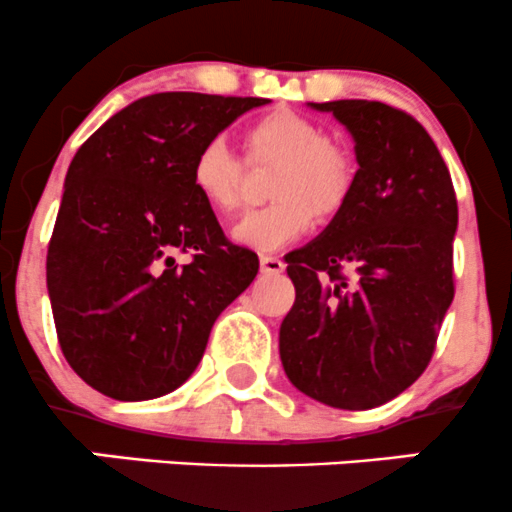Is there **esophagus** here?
Masks as SVG:
<instances>
[{"label":"esophagus","instance_id":"esophagus-1","mask_svg":"<svg viewBox=\"0 0 512 512\" xmlns=\"http://www.w3.org/2000/svg\"><path fill=\"white\" fill-rule=\"evenodd\" d=\"M260 267H262V272L265 274H282L284 272V260H279V257H274V255H262L260 257Z\"/></svg>","mask_w":512,"mask_h":512}]
</instances>
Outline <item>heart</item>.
<instances>
[{
  "mask_svg": "<svg viewBox=\"0 0 512 512\" xmlns=\"http://www.w3.org/2000/svg\"><path fill=\"white\" fill-rule=\"evenodd\" d=\"M247 157L255 164L279 161L272 174L270 206L247 211L235 223L233 238L250 250L272 252L289 245L314 223V211H341L353 188L355 166L341 144L326 139L324 127L294 110H274L245 129ZM242 161L228 142L208 139L191 161V186L208 208L225 213L238 206Z\"/></svg>",
  "mask_w": 512,
  "mask_h": 512,
  "instance_id": "obj_1",
  "label": "heart"
}]
</instances>
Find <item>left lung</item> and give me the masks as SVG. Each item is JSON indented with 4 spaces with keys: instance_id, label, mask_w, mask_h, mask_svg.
Segmentation results:
<instances>
[{
    "instance_id": "obj_1",
    "label": "left lung",
    "mask_w": 512,
    "mask_h": 512,
    "mask_svg": "<svg viewBox=\"0 0 512 512\" xmlns=\"http://www.w3.org/2000/svg\"><path fill=\"white\" fill-rule=\"evenodd\" d=\"M309 105L346 125L360 169L324 233L287 257L297 299L279 355L304 395L373 410L432 360L454 299L456 193L437 144L407 112L375 100Z\"/></svg>"
}]
</instances>
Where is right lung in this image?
<instances>
[{
  "label": "right lung",
  "instance_id": "1",
  "mask_svg": "<svg viewBox=\"0 0 512 512\" xmlns=\"http://www.w3.org/2000/svg\"><path fill=\"white\" fill-rule=\"evenodd\" d=\"M265 98L157 93L112 115L68 166L46 257L68 365L112 400L184 385L220 311L260 270L191 186L196 149Z\"/></svg>",
  "mask_w": 512,
  "mask_h": 512
}]
</instances>
